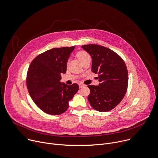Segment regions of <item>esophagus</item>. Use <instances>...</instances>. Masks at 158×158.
<instances>
[{"mask_svg": "<svg viewBox=\"0 0 158 158\" xmlns=\"http://www.w3.org/2000/svg\"><path fill=\"white\" fill-rule=\"evenodd\" d=\"M78 85H79L80 88H83V87H84V86H85L84 84H83V83H80Z\"/></svg>", "mask_w": 158, "mask_h": 158, "instance_id": "obj_1", "label": "esophagus"}]
</instances>
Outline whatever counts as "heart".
I'll return each mask as SVG.
<instances>
[{"instance_id": "obj_1", "label": "heart", "mask_w": 158, "mask_h": 158, "mask_svg": "<svg viewBox=\"0 0 158 158\" xmlns=\"http://www.w3.org/2000/svg\"><path fill=\"white\" fill-rule=\"evenodd\" d=\"M77 56L78 58V59L80 60V61L82 63L86 58L88 57H89V55L88 53H86V52H84V51H81V52H80L77 53Z\"/></svg>"}]
</instances>
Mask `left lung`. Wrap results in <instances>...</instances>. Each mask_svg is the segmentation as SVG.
<instances>
[{"instance_id":"left-lung-1","label":"left lung","mask_w":158,"mask_h":158,"mask_svg":"<svg viewBox=\"0 0 158 158\" xmlns=\"http://www.w3.org/2000/svg\"><path fill=\"white\" fill-rule=\"evenodd\" d=\"M81 47L91 56L92 72L99 75L98 86H88L90 89L88 102L97 111H110L121 102L127 93L128 83L127 66L117 53L108 48L94 44Z\"/></svg>"}]
</instances>
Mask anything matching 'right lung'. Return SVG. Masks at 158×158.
I'll return each instance as SVG.
<instances>
[{"label":"right lung","instance_id":"obj_1","mask_svg":"<svg viewBox=\"0 0 158 158\" xmlns=\"http://www.w3.org/2000/svg\"><path fill=\"white\" fill-rule=\"evenodd\" d=\"M75 47L47 50L38 55L29 66L27 86L30 96L47 114L58 115L65 112L79 89L77 83L68 85L60 82L61 74L66 73L67 61Z\"/></svg>","mask_w":158,"mask_h":158}]
</instances>
